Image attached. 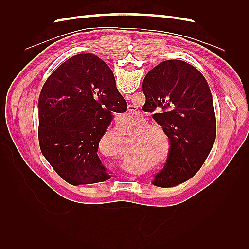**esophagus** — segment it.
<instances>
[{
	"label": "esophagus",
	"mask_w": 249,
	"mask_h": 249,
	"mask_svg": "<svg viewBox=\"0 0 249 249\" xmlns=\"http://www.w3.org/2000/svg\"><path fill=\"white\" fill-rule=\"evenodd\" d=\"M137 109H138L137 106H135V105H129V107H127V111L131 112V116H133V117L138 116Z\"/></svg>",
	"instance_id": "34e87169"
}]
</instances>
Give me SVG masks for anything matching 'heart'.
Returning <instances> with one entry per match:
<instances>
[{"mask_svg":"<svg viewBox=\"0 0 249 249\" xmlns=\"http://www.w3.org/2000/svg\"><path fill=\"white\" fill-rule=\"evenodd\" d=\"M160 126L154 123H148L144 117H138L129 125V132H133V141L127 149L124 166L131 163L134 167H140L143 163H147L153 159L156 147V130ZM124 140L119 137L117 141V147L111 154V156L119 157L122 155Z\"/></svg>","mask_w":249,"mask_h":249,"instance_id":"heart-1","label":"heart"}]
</instances>
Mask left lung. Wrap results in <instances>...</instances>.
I'll use <instances>...</instances> for the list:
<instances>
[{
	"mask_svg": "<svg viewBox=\"0 0 249 249\" xmlns=\"http://www.w3.org/2000/svg\"><path fill=\"white\" fill-rule=\"evenodd\" d=\"M142 110L170 141L164 167L153 184L168 188L191 178L205 163L216 138V117L208 83L200 71L182 60H166L149 71L142 83Z\"/></svg>",
	"mask_w": 249,
	"mask_h": 249,
	"instance_id": "1",
	"label": "left lung"
}]
</instances>
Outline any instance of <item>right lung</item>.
<instances>
[{
	"mask_svg": "<svg viewBox=\"0 0 249 249\" xmlns=\"http://www.w3.org/2000/svg\"><path fill=\"white\" fill-rule=\"evenodd\" d=\"M38 107L41 153L60 177L73 186L112 177L97 148L113 113L125 112L127 104L101 58L79 54L66 60L44 83Z\"/></svg>",
	"mask_w": 249,
	"mask_h": 249,
	"instance_id": "1",
	"label": "right lung"
}]
</instances>
